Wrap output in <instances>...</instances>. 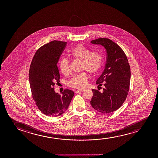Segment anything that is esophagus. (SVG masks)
Returning <instances> with one entry per match:
<instances>
[{
	"mask_svg": "<svg viewBox=\"0 0 158 158\" xmlns=\"http://www.w3.org/2000/svg\"><path fill=\"white\" fill-rule=\"evenodd\" d=\"M85 89H78V90H77L76 92V93H79V92H82V91H84Z\"/></svg>",
	"mask_w": 158,
	"mask_h": 158,
	"instance_id": "1",
	"label": "esophagus"
}]
</instances>
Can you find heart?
<instances>
[{
    "label": "heart",
    "mask_w": 158,
    "mask_h": 158,
    "mask_svg": "<svg viewBox=\"0 0 158 158\" xmlns=\"http://www.w3.org/2000/svg\"><path fill=\"white\" fill-rule=\"evenodd\" d=\"M70 56L74 59L81 60L80 69L85 70L91 74L97 73L101 69L102 56L98 52H91L82 45H78L69 51ZM59 68L64 74L69 73V61L63 58L59 64ZM88 74L86 72L74 75L68 82L69 86L76 89H83L86 86Z\"/></svg>",
    "instance_id": "1"
}]
</instances>
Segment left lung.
<instances>
[{
	"instance_id": "1",
	"label": "left lung",
	"mask_w": 158,
	"mask_h": 158,
	"mask_svg": "<svg viewBox=\"0 0 158 158\" xmlns=\"http://www.w3.org/2000/svg\"><path fill=\"white\" fill-rule=\"evenodd\" d=\"M104 47L107 53L106 66L96 84L103 85V91L92 89L90 102L95 110L108 114L121 107L127 96L130 88L131 69L127 56L117 44L107 38H98L91 41Z\"/></svg>"
}]
</instances>
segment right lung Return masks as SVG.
<instances>
[{
    "label": "right lung",
    "mask_w": 158,
    "mask_h": 158,
    "mask_svg": "<svg viewBox=\"0 0 158 158\" xmlns=\"http://www.w3.org/2000/svg\"><path fill=\"white\" fill-rule=\"evenodd\" d=\"M66 44L57 40L46 44L37 50L31 64L29 81L33 99L39 110L48 116L64 113L74 94L66 89L60 95L53 87L60 77L56 64Z\"/></svg>",
    "instance_id": "obj_1"
}]
</instances>
